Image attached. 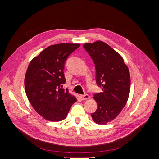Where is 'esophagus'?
Masks as SVG:
<instances>
[{
	"label": "esophagus",
	"instance_id": "1",
	"mask_svg": "<svg viewBox=\"0 0 159 159\" xmlns=\"http://www.w3.org/2000/svg\"><path fill=\"white\" fill-rule=\"evenodd\" d=\"M80 98L82 99L83 100H85V99H89V95H88V94H84V95H80Z\"/></svg>",
	"mask_w": 159,
	"mask_h": 159
}]
</instances>
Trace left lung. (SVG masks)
I'll list each match as a JSON object with an SVG mask.
<instances>
[{
  "instance_id": "8db88e82",
  "label": "left lung",
  "mask_w": 159,
  "mask_h": 159,
  "mask_svg": "<svg viewBox=\"0 0 159 159\" xmlns=\"http://www.w3.org/2000/svg\"><path fill=\"white\" fill-rule=\"evenodd\" d=\"M84 48L93 60L97 85L103 91L94 94L98 105L91 114L97 124H106L116 118L126 105L131 87L129 70L123 58L102 41L85 44Z\"/></svg>"
}]
</instances>
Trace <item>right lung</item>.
Segmentation results:
<instances>
[{
  "instance_id": "1",
  "label": "right lung",
  "mask_w": 159,
  "mask_h": 159,
  "mask_svg": "<svg viewBox=\"0 0 159 159\" xmlns=\"http://www.w3.org/2000/svg\"><path fill=\"white\" fill-rule=\"evenodd\" d=\"M80 44L50 46L34 57L25 78L26 94L36 111L50 121L64 119L77 99L62 84L66 78L64 69L68 57Z\"/></svg>"
}]
</instances>
